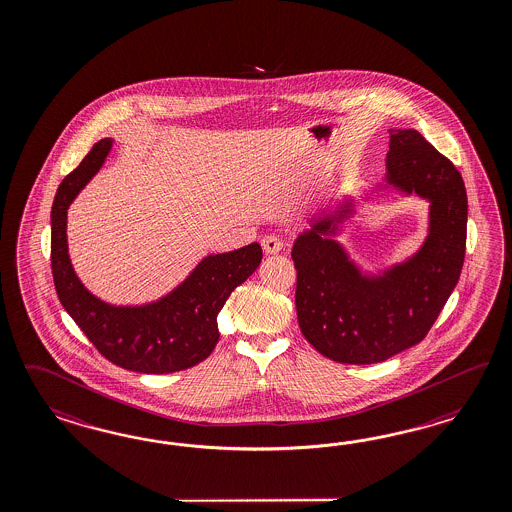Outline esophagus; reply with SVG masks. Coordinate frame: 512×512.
I'll use <instances>...</instances> for the list:
<instances>
[{
  "label": "esophagus",
  "mask_w": 512,
  "mask_h": 512,
  "mask_svg": "<svg viewBox=\"0 0 512 512\" xmlns=\"http://www.w3.org/2000/svg\"><path fill=\"white\" fill-rule=\"evenodd\" d=\"M261 246H263L264 253L274 255V253H279L285 244L276 234H268V236H264L263 240H261Z\"/></svg>",
  "instance_id": "esophagus-1"
}]
</instances>
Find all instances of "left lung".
Here are the masks:
<instances>
[{
  "label": "left lung",
  "mask_w": 512,
  "mask_h": 512,
  "mask_svg": "<svg viewBox=\"0 0 512 512\" xmlns=\"http://www.w3.org/2000/svg\"><path fill=\"white\" fill-rule=\"evenodd\" d=\"M388 133V184L432 202L419 253L383 276H362L338 242L321 236L332 233V219L300 234L291 253L300 330L323 357L341 364L383 362L424 340L464 266L467 195L460 172L419 131Z\"/></svg>",
  "instance_id": "8db88e82"
}]
</instances>
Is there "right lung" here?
<instances>
[{"instance_id": "1", "label": "right lung", "mask_w": 512, "mask_h": 512, "mask_svg": "<svg viewBox=\"0 0 512 512\" xmlns=\"http://www.w3.org/2000/svg\"><path fill=\"white\" fill-rule=\"evenodd\" d=\"M112 140L92 150L69 172L52 204L50 264L58 298L95 349L112 364L139 373H172L210 357L217 340V313L234 289L257 270L263 249L253 242L210 255L171 295L154 304L110 306L86 291L67 255V208L109 155Z\"/></svg>"}]
</instances>
